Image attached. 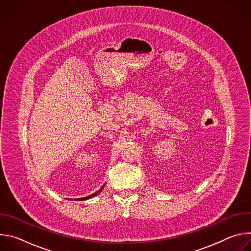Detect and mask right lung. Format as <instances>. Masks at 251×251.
<instances>
[{"instance_id":"1","label":"right lung","mask_w":251,"mask_h":251,"mask_svg":"<svg viewBox=\"0 0 251 251\" xmlns=\"http://www.w3.org/2000/svg\"><path fill=\"white\" fill-rule=\"evenodd\" d=\"M103 188H104V186L99 190V191H97L96 193H94V194H92V195H90V196H88V197H84V198H79V199H75V201H84V200H88V199H91V198H93V197H95L96 195H98L102 190H103Z\"/></svg>"}]
</instances>
